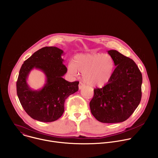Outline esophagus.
I'll return each mask as SVG.
<instances>
[{"mask_svg": "<svg viewBox=\"0 0 158 158\" xmlns=\"http://www.w3.org/2000/svg\"><path fill=\"white\" fill-rule=\"evenodd\" d=\"M84 86V85L83 83L79 82V89H81Z\"/></svg>", "mask_w": 158, "mask_h": 158, "instance_id": "obj_1", "label": "esophagus"}]
</instances>
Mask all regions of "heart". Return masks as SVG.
<instances>
[{"label": "heart", "mask_w": 158, "mask_h": 158, "mask_svg": "<svg viewBox=\"0 0 158 158\" xmlns=\"http://www.w3.org/2000/svg\"><path fill=\"white\" fill-rule=\"evenodd\" d=\"M114 60L109 54L101 53L78 54L68 65V72L75 76L79 72L84 82L96 87L106 85L114 70Z\"/></svg>", "instance_id": "heart-1"}]
</instances>
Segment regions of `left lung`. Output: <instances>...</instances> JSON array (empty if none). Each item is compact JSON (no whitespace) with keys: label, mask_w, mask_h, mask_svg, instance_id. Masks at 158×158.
Instances as JSON below:
<instances>
[{"label":"left lung","mask_w":158,"mask_h":158,"mask_svg":"<svg viewBox=\"0 0 158 158\" xmlns=\"http://www.w3.org/2000/svg\"><path fill=\"white\" fill-rule=\"evenodd\" d=\"M107 52L114 60L116 69L106 85L94 89L89 106L99 122L118 123L127 119L139 106L143 77L133 60L116 50Z\"/></svg>","instance_id":"obj_1"}]
</instances>
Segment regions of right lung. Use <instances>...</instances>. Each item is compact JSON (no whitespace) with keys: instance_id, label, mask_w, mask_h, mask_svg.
<instances>
[{"instance_id":"add662e5","label":"right lung","mask_w":158,"mask_h":158,"mask_svg":"<svg viewBox=\"0 0 158 158\" xmlns=\"http://www.w3.org/2000/svg\"><path fill=\"white\" fill-rule=\"evenodd\" d=\"M64 51L56 47H45L24 62L17 81V94L27 114L40 122H52L64 113V102L79 89L78 81L69 82L62 76L67 73L61 56ZM35 68L42 70L47 81L43 87L32 90L27 84L30 72Z\"/></svg>"}]
</instances>
